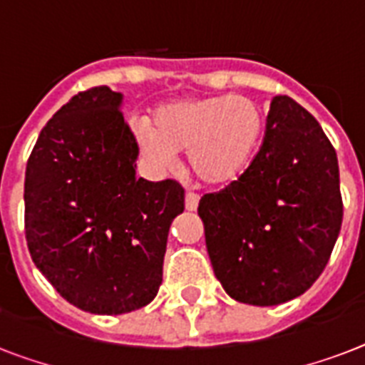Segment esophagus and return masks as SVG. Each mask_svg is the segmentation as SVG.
<instances>
[{
	"label": "esophagus",
	"mask_w": 365,
	"mask_h": 365,
	"mask_svg": "<svg viewBox=\"0 0 365 365\" xmlns=\"http://www.w3.org/2000/svg\"><path fill=\"white\" fill-rule=\"evenodd\" d=\"M197 206H199V195H195V193L185 195V210L195 212L197 210Z\"/></svg>",
	"instance_id": "1"
}]
</instances>
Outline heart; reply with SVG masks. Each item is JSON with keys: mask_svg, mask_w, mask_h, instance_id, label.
<instances>
[{"mask_svg": "<svg viewBox=\"0 0 365 365\" xmlns=\"http://www.w3.org/2000/svg\"><path fill=\"white\" fill-rule=\"evenodd\" d=\"M140 153L157 170H170L187 151L200 185L225 189L242 180L259 148L265 115L248 96L180 98L155 108L151 123L132 126Z\"/></svg>", "mask_w": 365, "mask_h": 365, "instance_id": "obj_1", "label": "heart"}]
</instances>
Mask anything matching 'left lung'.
I'll use <instances>...</instances> for the list:
<instances>
[{"instance_id": "left-lung-1", "label": "left lung", "mask_w": 365, "mask_h": 365, "mask_svg": "<svg viewBox=\"0 0 365 365\" xmlns=\"http://www.w3.org/2000/svg\"><path fill=\"white\" fill-rule=\"evenodd\" d=\"M206 250L223 289L272 307L305 294L339 237L343 200L334 145L314 117L274 96L242 180L199 202Z\"/></svg>"}]
</instances>
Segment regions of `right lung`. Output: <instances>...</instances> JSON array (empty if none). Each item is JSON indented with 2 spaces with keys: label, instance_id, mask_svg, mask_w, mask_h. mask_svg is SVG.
Instances as JSON below:
<instances>
[{
  "label": "right lung",
  "instance_id": "right-lung-1",
  "mask_svg": "<svg viewBox=\"0 0 365 365\" xmlns=\"http://www.w3.org/2000/svg\"><path fill=\"white\" fill-rule=\"evenodd\" d=\"M121 102L110 87L76 94L43 126L26 165L31 259L66 301L93 314L153 301L185 199L174 180L136 176L138 143Z\"/></svg>",
  "mask_w": 365,
  "mask_h": 365
}]
</instances>
